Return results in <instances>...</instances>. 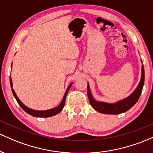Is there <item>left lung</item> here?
<instances>
[{
  "mask_svg": "<svg viewBox=\"0 0 153 153\" xmlns=\"http://www.w3.org/2000/svg\"><path fill=\"white\" fill-rule=\"evenodd\" d=\"M144 82H145V70H144V66H142L141 79H140V84L137 86L136 90L126 98L118 101L116 103H107V102L96 101L93 99L91 94L89 84L87 85V95H88L89 100L92 107L98 112L105 114H120L127 111L136 104L142 93Z\"/></svg>",
  "mask_w": 153,
  "mask_h": 153,
  "instance_id": "8db88e82",
  "label": "left lung"
}]
</instances>
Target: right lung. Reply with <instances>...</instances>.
I'll return each instance as SVG.
<instances>
[{"label": "right lung", "mask_w": 153, "mask_h": 153, "mask_svg": "<svg viewBox=\"0 0 153 153\" xmlns=\"http://www.w3.org/2000/svg\"><path fill=\"white\" fill-rule=\"evenodd\" d=\"M12 66V65H11ZM10 84H11V90H12V92H13V95L14 96V97L16 98L17 102H18L19 105L20 106H21V108L22 109L24 110V111H25V112H27V114H29L31 116H35V117H42V118H45V117H50V116H55V115L58 114V113L61 112V110L63 108V107H64V105H65V101H66V95H67V93L68 92V90H69L70 87H71L72 84H70L69 86L68 87L67 90H66V92H65L64 94V96H63V100L62 101H61V102L60 103L59 105H58L56 108H54L53 109H50V110H47V111H35V110H33V109H31L30 108L27 107V106L25 105L22 102L20 101V100L18 98V97H17L16 93H15L14 90H13V89L12 88V80H11V75H10Z\"/></svg>", "instance_id": "obj_1"}]
</instances>
